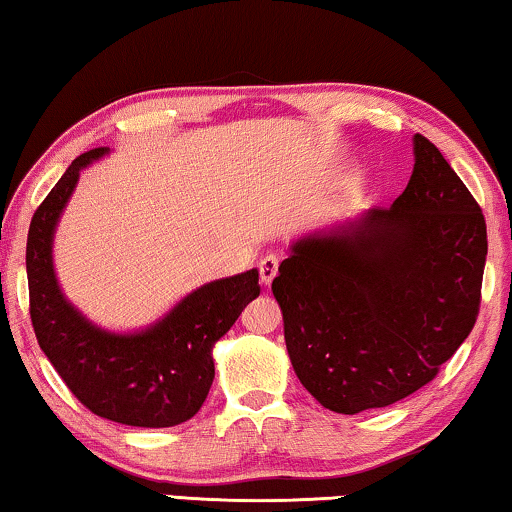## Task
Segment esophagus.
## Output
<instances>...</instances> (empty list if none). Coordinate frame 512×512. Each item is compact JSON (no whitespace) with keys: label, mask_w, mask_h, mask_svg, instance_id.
<instances>
[{"label":"esophagus","mask_w":512,"mask_h":512,"mask_svg":"<svg viewBox=\"0 0 512 512\" xmlns=\"http://www.w3.org/2000/svg\"><path fill=\"white\" fill-rule=\"evenodd\" d=\"M258 272H261V284L270 286L272 279L277 277V272H279V258L274 254L263 256L261 263H258Z\"/></svg>","instance_id":"obj_1"}]
</instances>
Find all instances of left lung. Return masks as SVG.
Listing matches in <instances>:
<instances>
[{
    "label": "left lung",
    "instance_id": "1",
    "mask_svg": "<svg viewBox=\"0 0 512 512\" xmlns=\"http://www.w3.org/2000/svg\"><path fill=\"white\" fill-rule=\"evenodd\" d=\"M413 157L395 203L302 235L272 281L295 374L344 416L427 385L478 316L483 210L420 133Z\"/></svg>",
    "mask_w": 512,
    "mask_h": 512
}]
</instances>
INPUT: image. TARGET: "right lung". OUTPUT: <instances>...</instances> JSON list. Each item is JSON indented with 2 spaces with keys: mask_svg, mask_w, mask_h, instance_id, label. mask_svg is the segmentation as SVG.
Here are the masks:
<instances>
[{
  "mask_svg": "<svg viewBox=\"0 0 512 512\" xmlns=\"http://www.w3.org/2000/svg\"><path fill=\"white\" fill-rule=\"evenodd\" d=\"M108 154L96 147L66 168L34 212L27 235L29 314L39 346L69 390L96 416L131 427H175L194 418L214 379L212 348L258 298V270L203 284L136 332L92 323L59 288L53 240L80 170Z\"/></svg>",
  "mask_w": 512,
  "mask_h": 512,
  "instance_id": "add662e5",
  "label": "right lung"
}]
</instances>
